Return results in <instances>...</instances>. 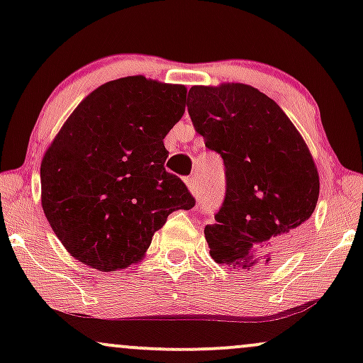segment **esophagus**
<instances>
[{
    "mask_svg": "<svg viewBox=\"0 0 363 363\" xmlns=\"http://www.w3.org/2000/svg\"><path fill=\"white\" fill-rule=\"evenodd\" d=\"M184 182H186L187 189H189V193L193 196H198V184H196V177H187Z\"/></svg>",
    "mask_w": 363,
    "mask_h": 363,
    "instance_id": "34e87169",
    "label": "esophagus"
}]
</instances>
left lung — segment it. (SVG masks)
I'll return each instance as SVG.
<instances>
[{
	"label": "left lung",
	"mask_w": 363,
	"mask_h": 363,
	"mask_svg": "<svg viewBox=\"0 0 363 363\" xmlns=\"http://www.w3.org/2000/svg\"><path fill=\"white\" fill-rule=\"evenodd\" d=\"M187 111L227 176L223 205L205 227L211 257L245 272L269 266L298 242L318 205L309 147L281 107L245 83L191 86Z\"/></svg>",
	"instance_id": "8db88e82"
}]
</instances>
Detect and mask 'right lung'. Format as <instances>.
Masks as SVG:
<instances>
[{
	"mask_svg": "<svg viewBox=\"0 0 363 363\" xmlns=\"http://www.w3.org/2000/svg\"><path fill=\"white\" fill-rule=\"evenodd\" d=\"M184 85L143 74L107 82L78 104L40 162V205L65 249L97 272L145 257L152 237L194 198L165 170L164 138L186 111Z\"/></svg>",
	"mask_w": 363,
	"mask_h": 363,
	"instance_id": "right-lung-1",
	"label": "right lung"
}]
</instances>
